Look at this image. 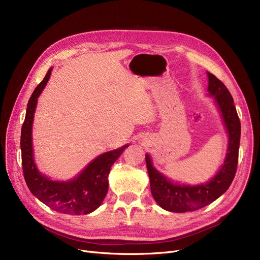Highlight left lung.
Segmentation results:
<instances>
[{
	"label": "left lung",
	"mask_w": 260,
	"mask_h": 260,
	"mask_svg": "<svg viewBox=\"0 0 260 260\" xmlns=\"http://www.w3.org/2000/svg\"><path fill=\"white\" fill-rule=\"evenodd\" d=\"M208 91L214 96L230 136L226 158L219 173L209 182L191 186L172 183L153 168L150 157L146 154L145 159L151 194L158 205L168 211L178 213L193 211L211 204L230 188L237 172L241 136L240 119L234 106V99L224 83L210 72H208Z\"/></svg>",
	"instance_id": "left-lung-1"
}]
</instances>
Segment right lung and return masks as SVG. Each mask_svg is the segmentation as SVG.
Masks as SVG:
<instances>
[{
	"instance_id": "obj_1",
	"label": "right lung",
	"mask_w": 260,
	"mask_h": 260,
	"mask_svg": "<svg viewBox=\"0 0 260 260\" xmlns=\"http://www.w3.org/2000/svg\"><path fill=\"white\" fill-rule=\"evenodd\" d=\"M51 71L52 69H49L45 79L37 85L27 103L20 140L23 176L29 191L52 210L72 215L87 214L96 210L105 200L109 188L108 176L110 170L128 145L100 154L78 177L70 181H53L41 175L36 169L33 159L32 124L37 98L46 86Z\"/></svg>"
}]
</instances>
